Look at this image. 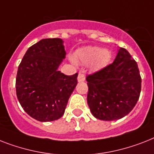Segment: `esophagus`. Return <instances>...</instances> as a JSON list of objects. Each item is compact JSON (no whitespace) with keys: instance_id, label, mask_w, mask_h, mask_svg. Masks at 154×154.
Here are the masks:
<instances>
[{"instance_id":"34e87169","label":"esophagus","mask_w":154,"mask_h":154,"mask_svg":"<svg viewBox=\"0 0 154 154\" xmlns=\"http://www.w3.org/2000/svg\"><path fill=\"white\" fill-rule=\"evenodd\" d=\"M77 80H78L79 82L84 81L85 80V73H84L83 72H79V73H78V77H77Z\"/></svg>"}]
</instances>
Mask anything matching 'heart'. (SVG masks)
<instances>
[{
  "mask_svg": "<svg viewBox=\"0 0 154 154\" xmlns=\"http://www.w3.org/2000/svg\"><path fill=\"white\" fill-rule=\"evenodd\" d=\"M77 59L84 65H91L93 69H100L105 67L111 59L108 50L100 47H86L81 49L76 54Z\"/></svg>",
  "mask_w": 154,
  "mask_h": 154,
  "instance_id": "obj_1",
  "label": "heart"
}]
</instances>
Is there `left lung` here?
<instances>
[{"label": "left lung", "mask_w": 154, "mask_h": 154, "mask_svg": "<svg viewBox=\"0 0 154 154\" xmlns=\"http://www.w3.org/2000/svg\"><path fill=\"white\" fill-rule=\"evenodd\" d=\"M87 101L92 114L100 120L124 117L138 102L142 78L138 64L128 51L121 47L114 62L88 74Z\"/></svg>", "instance_id": "8db88e82"}]
</instances>
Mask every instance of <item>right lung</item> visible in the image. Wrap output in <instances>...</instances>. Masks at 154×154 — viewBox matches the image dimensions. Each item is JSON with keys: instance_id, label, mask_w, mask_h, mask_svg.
<instances>
[{"instance_id": "right-lung-1", "label": "right lung", "mask_w": 154, "mask_h": 154, "mask_svg": "<svg viewBox=\"0 0 154 154\" xmlns=\"http://www.w3.org/2000/svg\"><path fill=\"white\" fill-rule=\"evenodd\" d=\"M66 54L61 38H44L28 48L19 65L16 96L23 109L36 120L54 121L64 114L78 75L57 70Z\"/></svg>"}]
</instances>
